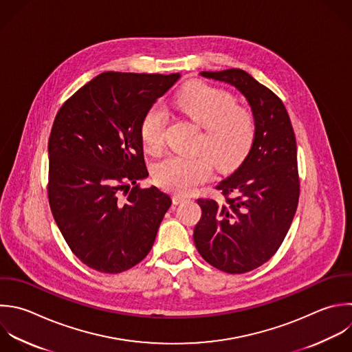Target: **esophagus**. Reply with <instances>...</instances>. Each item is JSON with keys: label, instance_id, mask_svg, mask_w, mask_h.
<instances>
[{"label": "esophagus", "instance_id": "obj_1", "mask_svg": "<svg viewBox=\"0 0 352 352\" xmlns=\"http://www.w3.org/2000/svg\"><path fill=\"white\" fill-rule=\"evenodd\" d=\"M184 201H187V197H184V195H173L172 197V202L175 204V205H177V204H182V202H184Z\"/></svg>", "mask_w": 352, "mask_h": 352}]
</instances>
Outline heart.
I'll return each instance as SVG.
<instances>
[{
  "label": "heart",
  "instance_id": "b5f03b06",
  "mask_svg": "<svg viewBox=\"0 0 352 352\" xmlns=\"http://www.w3.org/2000/svg\"><path fill=\"white\" fill-rule=\"evenodd\" d=\"M175 104L204 131L198 147L204 148L220 169H230L249 151L254 139L253 114L235 106V98L201 81H192L175 98ZM165 111L155 104L148 109L140 124V140L147 153L155 154L164 146ZM213 170L212 160L205 154H172L154 168L155 183L176 194H188L206 182Z\"/></svg>",
  "mask_w": 352,
  "mask_h": 352
}]
</instances>
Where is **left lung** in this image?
Masks as SVG:
<instances>
[{
  "instance_id": "8db88e82",
  "label": "left lung",
  "mask_w": 352,
  "mask_h": 352,
  "mask_svg": "<svg viewBox=\"0 0 352 352\" xmlns=\"http://www.w3.org/2000/svg\"><path fill=\"white\" fill-rule=\"evenodd\" d=\"M201 76L235 87L254 118L248 157L216 187L224 199L199 198L202 216L194 228L195 248L210 265L243 274L275 254L294 217L300 195L296 138L282 100L246 72Z\"/></svg>"
}]
</instances>
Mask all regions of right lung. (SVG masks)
Masks as SVG:
<instances>
[{
	"mask_svg": "<svg viewBox=\"0 0 352 352\" xmlns=\"http://www.w3.org/2000/svg\"><path fill=\"white\" fill-rule=\"evenodd\" d=\"M179 73L107 72L65 102L48 142V198L72 252L88 267L118 274L151 250L172 205L148 176L140 124Z\"/></svg>",
	"mask_w": 352,
	"mask_h": 352,
	"instance_id": "add662e5",
	"label": "right lung"
}]
</instances>
